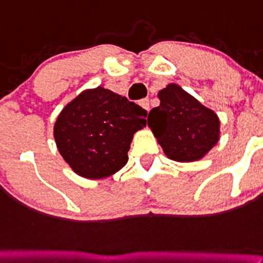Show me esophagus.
Returning a JSON list of instances; mask_svg holds the SVG:
<instances>
[{
  "label": "esophagus",
  "mask_w": 263,
  "mask_h": 263,
  "mask_svg": "<svg viewBox=\"0 0 263 263\" xmlns=\"http://www.w3.org/2000/svg\"><path fill=\"white\" fill-rule=\"evenodd\" d=\"M140 106L143 107V109H145L146 111H149V109H151V104H149L148 98H143V100L140 101Z\"/></svg>",
  "instance_id": "1"
}]
</instances>
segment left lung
Masks as SVG:
<instances>
[{"instance_id": "left-lung-1", "label": "left lung", "mask_w": 263, "mask_h": 263, "mask_svg": "<svg viewBox=\"0 0 263 263\" xmlns=\"http://www.w3.org/2000/svg\"><path fill=\"white\" fill-rule=\"evenodd\" d=\"M161 104L151 110L148 126L167 158L195 162L203 158L219 140V118L178 84L158 92Z\"/></svg>"}]
</instances>
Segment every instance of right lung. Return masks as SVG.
<instances>
[{
    "label": "right lung",
    "mask_w": 263,
    "mask_h": 263,
    "mask_svg": "<svg viewBox=\"0 0 263 263\" xmlns=\"http://www.w3.org/2000/svg\"><path fill=\"white\" fill-rule=\"evenodd\" d=\"M146 110L104 87L83 90L54 124L58 152L73 173L104 179L123 167L135 132L145 127Z\"/></svg>",
    "instance_id": "right-lung-1"
}]
</instances>
